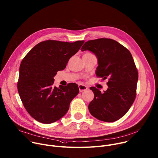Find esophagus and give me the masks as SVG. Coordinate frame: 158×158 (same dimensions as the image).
<instances>
[{"mask_svg": "<svg viewBox=\"0 0 158 158\" xmlns=\"http://www.w3.org/2000/svg\"><path fill=\"white\" fill-rule=\"evenodd\" d=\"M79 91L80 92H83L87 90L88 87L83 84H79Z\"/></svg>", "mask_w": 158, "mask_h": 158, "instance_id": "esophagus-1", "label": "esophagus"}]
</instances>
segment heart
<instances>
[{"mask_svg": "<svg viewBox=\"0 0 158 158\" xmlns=\"http://www.w3.org/2000/svg\"><path fill=\"white\" fill-rule=\"evenodd\" d=\"M91 54V53H89V52H87V53H85V54Z\"/></svg>", "mask_w": 158, "mask_h": 158, "instance_id": "obj_1", "label": "heart"}]
</instances>
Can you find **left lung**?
I'll use <instances>...</instances> for the list:
<instances>
[{
  "mask_svg": "<svg viewBox=\"0 0 158 158\" xmlns=\"http://www.w3.org/2000/svg\"><path fill=\"white\" fill-rule=\"evenodd\" d=\"M82 51H89L98 60L96 74L108 78V88L101 93L90 87L94 94L88 108L92 116L100 121L114 122L126 114L136 96L138 73L131 52L118 42L101 38L88 40Z\"/></svg>",
  "mask_w": 158,
  "mask_h": 158,
  "instance_id": "obj_1",
  "label": "left lung"
}]
</instances>
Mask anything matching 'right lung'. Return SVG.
Segmentation results:
<instances>
[{
	"label": "right lung",
	"instance_id": "right-lung-1",
	"mask_svg": "<svg viewBox=\"0 0 158 158\" xmlns=\"http://www.w3.org/2000/svg\"><path fill=\"white\" fill-rule=\"evenodd\" d=\"M84 40L74 42L48 40L35 46L22 60L17 83L20 99L28 113L36 121L50 124L68 111L78 94L77 84L54 86V77L64 70Z\"/></svg>",
	"mask_w": 158,
	"mask_h": 158
}]
</instances>
